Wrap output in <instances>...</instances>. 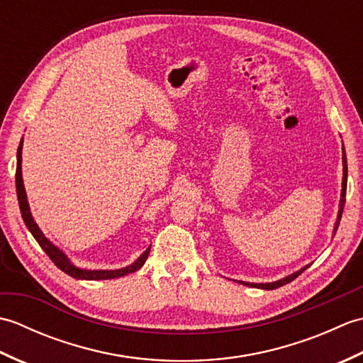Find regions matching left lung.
I'll use <instances>...</instances> for the list:
<instances>
[{"label": "left lung", "mask_w": 363, "mask_h": 363, "mask_svg": "<svg viewBox=\"0 0 363 363\" xmlns=\"http://www.w3.org/2000/svg\"><path fill=\"white\" fill-rule=\"evenodd\" d=\"M342 160H343V181H342V196H340V204H338V217H337V221H335V228H334V234L337 233L338 229V225H340V218H342V213H343V207H345V196H346V182H348V165H346V154H345V150H343V156H342ZM309 268V265L301 268L299 272L293 273V274H289L285 276L284 279H279L276 282H268V284H254V282H240L243 285H248V287H257V289H264V290H274L277 287H282V285L291 282L293 279H296V277L304 272V269Z\"/></svg>", "instance_id": "1"}]
</instances>
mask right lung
Masks as SVG:
<instances>
[{
    "instance_id": "obj_1",
    "label": "right lung",
    "mask_w": 363,
    "mask_h": 363,
    "mask_svg": "<svg viewBox=\"0 0 363 363\" xmlns=\"http://www.w3.org/2000/svg\"><path fill=\"white\" fill-rule=\"evenodd\" d=\"M21 148H23V138L18 145V151H17V172H15V186H17V196H18V204H20V212L23 221H25L26 228L29 229V233L34 235L37 243L40 245V248L48 254V257L54 262L59 269H62L64 273L68 276L74 277V279H87V281H101V279H115V277H121L126 276L129 273H134L137 269H140L143 264L150 256V248L146 250L140 257H138L133 265L120 268V269H84L74 267L70 259H68L65 254L60 251L57 246H54L48 238L43 235L40 228L37 226V223L34 221L33 215H30L29 211V204H28V198H26V191L25 186H23V177H21Z\"/></svg>"
}]
</instances>
